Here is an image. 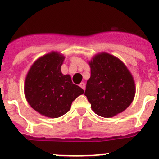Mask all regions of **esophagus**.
Returning <instances> with one entry per match:
<instances>
[{
	"label": "esophagus",
	"instance_id": "34e87169",
	"mask_svg": "<svg viewBox=\"0 0 159 159\" xmlns=\"http://www.w3.org/2000/svg\"><path fill=\"white\" fill-rule=\"evenodd\" d=\"M80 87H81V89H85V82H81V83L80 84Z\"/></svg>",
	"mask_w": 159,
	"mask_h": 159
}]
</instances>
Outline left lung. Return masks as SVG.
Masks as SVG:
<instances>
[{
	"instance_id": "8db88e82",
	"label": "left lung",
	"mask_w": 159,
	"mask_h": 159,
	"mask_svg": "<svg viewBox=\"0 0 159 159\" xmlns=\"http://www.w3.org/2000/svg\"><path fill=\"white\" fill-rule=\"evenodd\" d=\"M91 75L85 95L98 115L110 118L123 112L135 94L133 77L119 59L109 53H100L89 62Z\"/></svg>"
}]
</instances>
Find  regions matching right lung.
<instances>
[{
  "label": "right lung",
  "mask_w": 159,
  "mask_h": 159,
  "mask_svg": "<svg viewBox=\"0 0 159 159\" xmlns=\"http://www.w3.org/2000/svg\"><path fill=\"white\" fill-rule=\"evenodd\" d=\"M64 57L52 52L36 61L25 82V94L33 109L48 118L64 115L73 101L84 90L72 82L70 75L61 74Z\"/></svg>",
  "instance_id": "right-lung-1"
}]
</instances>
